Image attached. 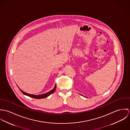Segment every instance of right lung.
<instances>
[{
  "mask_svg": "<svg viewBox=\"0 0 130 130\" xmlns=\"http://www.w3.org/2000/svg\"><path fill=\"white\" fill-rule=\"evenodd\" d=\"M19 88V87H18ZM56 85H55L54 89H52V90H51L50 91L46 93H45L43 94H41V95H32V94H28L26 92H24V91H23L22 90H21L20 89V90L21 91V92L23 94H24L25 95H26V96H28L30 97H31V98H34V99H43V98H46L48 96H49V95H50L51 94H52L53 93H54L56 90Z\"/></svg>",
  "mask_w": 130,
  "mask_h": 130,
  "instance_id": "right-lung-1",
  "label": "right lung"
}]
</instances>
